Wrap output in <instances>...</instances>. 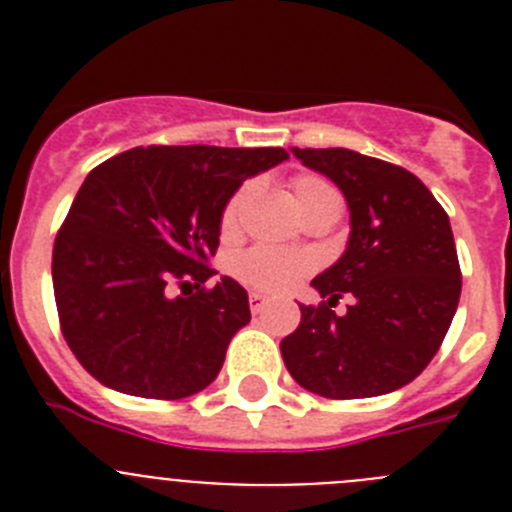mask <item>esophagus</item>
Masks as SVG:
<instances>
[{
	"instance_id": "obj_1",
	"label": "esophagus",
	"mask_w": 512,
	"mask_h": 512,
	"mask_svg": "<svg viewBox=\"0 0 512 512\" xmlns=\"http://www.w3.org/2000/svg\"><path fill=\"white\" fill-rule=\"evenodd\" d=\"M266 302L269 300H266L264 295H259V292H251V295H248V307H251L253 315H259V312L266 307Z\"/></svg>"
}]
</instances>
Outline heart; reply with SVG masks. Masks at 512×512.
<instances>
[{
  "mask_svg": "<svg viewBox=\"0 0 512 512\" xmlns=\"http://www.w3.org/2000/svg\"><path fill=\"white\" fill-rule=\"evenodd\" d=\"M248 197H251V187L246 184L228 200L223 217H220V225H223L225 233L238 230ZM292 197H295L300 215L320 210V207H338L341 210V197H338L336 189L325 184L323 179H315V176L292 179ZM307 271H310V259L300 256V253L277 251V248L269 246L248 248L246 253H241L233 261L235 277L248 284V287L261 289V292H287L305 277Z\"/></svg>",
  "mask_w": 512,
  "mask_h": 512,
  "instance_id": "1",
  "label": "heart"
}]
</instances>
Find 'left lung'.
<instances>
[{
	"mask_svg": "<svg viewBox=\"0 0 512 512\" xmlns=\"http://www.w3.org/2000/svg\"><path fill=\"white\" fill-rule=\"evenodd\" d=\"M307 169L336 184L351 212V235L336 264L312 279L325 297L300 305L282 341L300 387L328 400L395 392L431 364L461 295L449 215L418 176L348 148H292ZM343 294L355 302L343 316Z\"/></svg>",
	"mask_w": 512,
	"mask_h": 512,
	"instance_id": "left-lung-1",
	"label": "left lung"
}]
</instances>
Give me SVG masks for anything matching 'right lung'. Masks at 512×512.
<instances>
[{
	"instance_id": "1",
	"label": "right lung",
	"mask_w": 512,
	"mask_h": 512,
	"mask_svg": "<svg viewBox=\"0 0 512 512\" xmlns=\"http://www.w3.org/2000/svg\"><path fill=\"white\" fill-rule=\"evenodd\" d=\"M287 158L284 148L140 146L89 171L53 243V295L63 338L97 382L151 400L215 382L251 320L235 279L202 287L217 274L207 264L220 217L248 176Z\"/></svg>"
}]
</instances>
